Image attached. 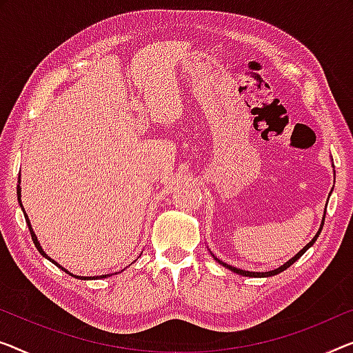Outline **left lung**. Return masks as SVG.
<instances>
[{"label": "left lung", "instance_id": "left-lung-1", "mask_svg": "<svg viewBox=\"0 0 353 353\" xmlns=\"http://www.w3.org/2000/svg\"><path fill=\"white\" fill-rule=\"evenodd\" d=\"M325 214H327V208H325ZM323 222H325V215H323V219H322V225H320V230L317 231V234H315V236H314V238H312V241H311V243H309V244H306V245H304V247H303V249H301V250H299V252H298V254L293 256V259H290V260H288L287 263H283V265H282V266H279V268H277V270H274V271H266V272H252V271H244V270H239V268L230 266V265H227V263L220 261V260L217 259V256H214V255H212V256H214V260H215V261H219V263H220V265H223L225 268H228V270H230V271H233V272H236V274H241V276H245V277H270V276H276V274H279V272L285 271V270H287V268H290V266L293 265V263H294V261H296V260H299V256H301V255L304 254V252H306V250L309 249V247H311V245H312V244L315 243V241H317V238H319V234H320V231H322V228H323Z\"/></svg>", "mask_w": 353, "mask_h": 353}]
</instances>
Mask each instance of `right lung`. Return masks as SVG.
Instances as JSON below:
<instances>
[{"mask_svg":"<svg viewBox=\"0 0 353 353\" xmlns=\"http://www.w3.org/2000/svg\"><path fill=\"white\" fill-rule=\"evenodd\" d=\"M20 192H22V188H20V177H19V185H17V198H19V204H20V208H22V210H23V215H25V220H26V225H28V230H30V234H31V239H33V243H34V245H36V249L39 250V254L42 255V256H46L47 260H50L52 263H54L55 266H59V268H61L63 271L65 272H68V274L70 276H72V277H76V279H81V281H93V279H104V277H109V276H112V274H103V276H93V277H83V276H74V274H71L70 271H66L65 268L63 266H60L59 263H57L55 260H52L50 256H47V254L44 250H42V247H41V244H39V241H38V238H36V234H34V231H33V228H31V223H30V219H28V215H26V212H25V209H23V206H22V196H20ZM115 274H117V272H115Z\"/></svg>","mask_w":353,"mask_h":353,"instance_id":"obj_1","label":"right lung"}]
</instances>
